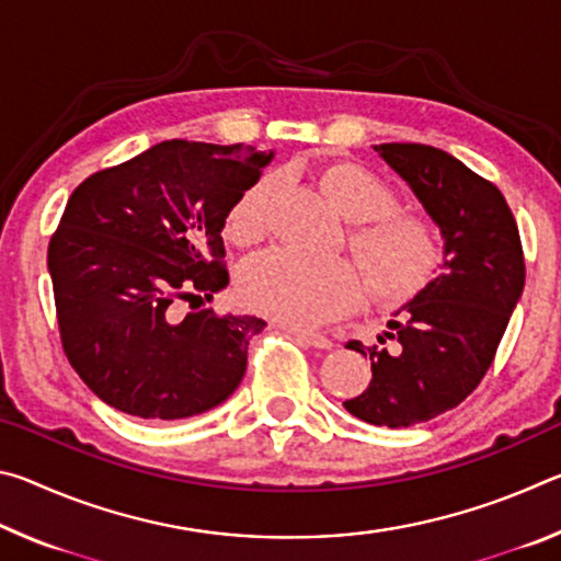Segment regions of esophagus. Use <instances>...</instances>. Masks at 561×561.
Wrapping results in <instances>:
<instances>
[{"mask_svg":"<svg viewBox=\"0 0 561 561\" xmlns=\"http://www.w3.org/2000/svg\"><path fill=\"white\" fill-rule=\"evenodd\" d=\"M289 334H294V336H297L299 341H304V344L311 346V348L329 351L331 346H334V344H331V341H329L327 336L314 334V331H304V329H297V327H289Z\"/></svg>","mask_w":561,"mask_h":561,"instance_id":"obj_1","label":"esophagus"}]
</instances>
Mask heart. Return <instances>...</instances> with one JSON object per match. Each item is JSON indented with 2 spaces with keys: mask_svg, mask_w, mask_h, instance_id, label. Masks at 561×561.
<instances>
[{
  "mask_svg": "<svg viewBox=\"0 0 561 561\" xmlns=\"http://www.w3.org/2000/svg\"><path fill=\"white\" fill-rule=\"evenodd\" d=\"M329 201L348 222V247L366 272L376 299L403 301L421 291L440 264V240L421 215L396 210V193L374 170L336 160L321 170ZM277 178L262 175L232 203L225 232L237 244H254L267 232V213ZM247 307L291 327H319L354 309L364 297V277L346 260L309 262L272 250L240 272Z\"/></svg>",
  "mask_w": 561,
  "mask_h": 561,
  "instance_id": "b5f03b06",
  "label": "heart"
}]
</instances>
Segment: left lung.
I'll return each instance as SVG.
<instances>
[{
  "mask_svg": "<svg viewBox=\"0 0 561 561\" xmlns=\"http://www.w3.org/2000/svg\"><path fill=\"white\" fill-rule=\"evenodd\" d=\"M374 150L440 227L443 264L378 336L398 351L348 341L371 358L374 378L344 408L371 425L408 428L460 405L488 374L525 289V254L505 197L458 158L423 144Z\"/></svg>",
  "mask_w": 561,
  "mask_h": 561,
  "instance_id": "8db88e82",
  "label": "left lung"
}]
</instances>
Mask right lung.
Wrapping results in <instances>:
<instances>
[{"instance_id": "right-lung-1", "label": "right lung", "mask_w": 561, "mask_h": 561, "mask_svg": "<svg viewBox=\"0 0 561 561\" xmlns=\"http://www.w3.org/2000/svg\"><path fill=\"white\" fill-rule=\"evenodd\" d=\"M252 146L163 140L73 190L49 242L56 319L73 371L103 403L180 421L240 386L257 317H180L227 287L222 227L272 160Z\"/></svg>"}]
</instances>
